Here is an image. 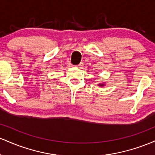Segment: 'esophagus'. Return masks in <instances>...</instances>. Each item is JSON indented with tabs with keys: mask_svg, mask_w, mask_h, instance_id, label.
<instances>
[{
	"mask_svg": "<svg viewBox=\"0 0 155 155\" xmlns=\"http://www.w3.org/2000/svg\"><path fill=\"white\" fill-rule=\"evenodd\" d=\"M83 65H84V63H80V64H79V65H77V68H81L83 67Z\"/></svg>",
	"mask_w": 155,
	"mask_h": 155,
	"instance_id": "1",
	"label": "esophagus"
}]
</instances>
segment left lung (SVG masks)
<instances>
[{
  "label": "left lung",
  "mask_w": 155,
  "mask_h": 155,
  "mask_svg": "<svg viewBox=\"0 0 155 155\" xmlns=\"http://www.w3.org/2000/svg\"><path fill=\"white\" fill-rule=\"evenodd\" d=\"M98 86H100V87H104L105 86V84L104 83H100V84H98Z\"/></svg>",
  "instance_id": "left-lung-1"
}]
</instances>
